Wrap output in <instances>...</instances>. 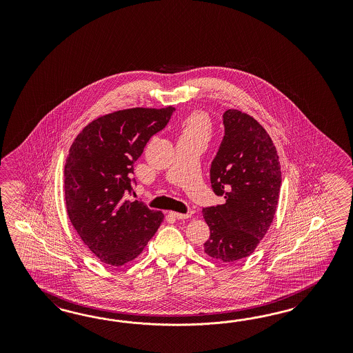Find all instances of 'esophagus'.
<instances>
[{
	"mask_svg": "<svg viewBox=\"0 0 353 353\" xmlns=\"http://www.w3.org/2000/svg\"><path fill=\"white\" fill-rule=\"evenodd\" d=\"M171 216L173 217H176V219H179V220H182V219H189V217H192V214H179V212H170Z\"/></svg>",
	"mask_w": 353,
	"mask_h": 353,
	"instance_id": "1",
	"label": "esophagus"
}]
</instances>
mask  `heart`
Here are the masks:
<instances>
[{
    "instance_id": "1",
    "label": "heart",
    "mask_w": 353,
    "mask_h": 353,
    "mask_svg": "<svg viewBox=\"0 0 353 353\" xmlns=\"http://www.w3.org/2000/svg\"><path fill=\"white\" fill-rule=\"evenodd\" d=\"M180 139H203L207 141L211 134V120L204 112H192L182 120Z\"/></svg>"
}]
</instances>
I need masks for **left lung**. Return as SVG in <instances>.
Listing matches in <instances>:
<instances>
[{"label":"left lung","mask_w":353,"mask_h":353,"mask_svg":"<svg viewBox=\"0 0 353 353\" xmlns=\"http://www.w3.org/2000/svg\"><path fill=\"white\" fill-rule=\"evenodd\" d=\"M225 136L211 164V185L224 204L203 208L211 235L208 256L233 263L250 256L267 234L277 210L281 165L267 130L238 110L224 115Z\"/></svg>","instance_id":"obj_1"}]
</instances>
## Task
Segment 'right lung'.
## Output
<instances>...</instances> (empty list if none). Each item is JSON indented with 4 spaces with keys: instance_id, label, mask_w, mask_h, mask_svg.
Here are the masks:
<instances>
[{
    "instance_id": "obj_1",
    "label": "right lung",
    "mask_w": 353,
    "mask_h": 353,
    "mask_svg": "<svg viewBox=\"0 0 353 353\" xmlns=\"http://www.w3.org/2000/svg\"><path fill=\"white\" fill-rule=\"evenodd\" d=\"M174 107L127 108L89 123L72 142L64 165L67 214L102 263L121 267L143 251L164 216L129 202L130 174L149 139L164 128Z\"/></svg>"
}]
</instances>
